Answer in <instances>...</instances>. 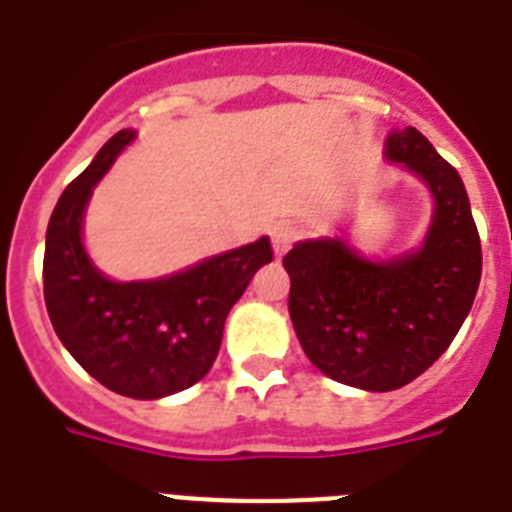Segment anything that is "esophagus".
Returning <instances> with one entry per match:
<instances>
[{"label": "esophagus", "instance_id": "34e87169", "mask_svg": "<svg viewBox=\"0 0 512 512\" xmlns=\"http://www.w3.org/2000/svg\"><path fill=\"white\" fill-rule=\"evenodd\" d=\"M295 238H298V230H295V225H290V222H282V225L274 227L272 230L274 253H277V256L287 253V248L293 246Z\"/></svg>", "mask_w": 512, "mask_h": 512}]
</instances>
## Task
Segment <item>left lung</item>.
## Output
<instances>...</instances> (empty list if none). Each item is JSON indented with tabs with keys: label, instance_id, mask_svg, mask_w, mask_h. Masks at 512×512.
I'll use <instances>...</instances> for the list:
<instances>
[{
	"label": "left lung",
	"instance_id": "obj_1",
	"mask_svg": "<svg viewBox=\"0 0 512 512\" xmlns=\"http://www.w3.org/2000/svg\"><path fill=\"white\" fill-rule=\"evenodd\" d=\"M387 159L434 196L421 251L369 261L340 238L306 240L282 259L290 319L303 353L335 382L390 392L437 361L474 306L481 240L458 170L416 128L392 130Z\"/></svg>",
	"mask_w": 512,
	"mask_h": 512
}]
</instances>
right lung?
I'll return each mask as SVG.
<instances>
[{
    "mask_svg": "<svg viewBox=\"0 0 512 512\" xmlns=\"http://www.w3.org/2000/svg\"><path fill=\"white\" fill-rule=\"evenodd\" d=\"M133 138L114 133L59 196L46 230L44 301L62 345L96 382L156 400L209 374L230 308L274 253L261 238L162 280H107L86 256L80 225L94 185Z\"/></svg>",
    "mask_w": 512,
    "mask_h": 512,
    "instance_id": "right-lung-1",
    "label": "right lung"
}]
</instances>
